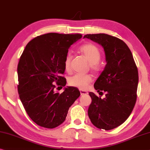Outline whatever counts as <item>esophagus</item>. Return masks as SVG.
<instances>
[{
	"mask_svg": "<svg viewBox=\"0 0 150 150\" xmlns=\"http://www.w3.org/2000/svg\"><path fill=\"white\" fill-rule=\"evenodd\" d=\"M79 91H80V93H81V96H83V95L88 94V92L86 91H84V90L80 89Z\"/></svg>",
	"mask_w": 150,
	"mask_h": 150,
	"instance_id": "34e87169",
	"label": "esophagus"
}]
</instances>
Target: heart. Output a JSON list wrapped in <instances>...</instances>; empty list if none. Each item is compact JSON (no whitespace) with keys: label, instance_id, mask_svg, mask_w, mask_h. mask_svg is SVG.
<instances>
[{"label":"heart","instance_id":"heart-1","mask_svg":"<svg viewBox=\"0 0 150 150\" xmlns=\"http://www.w3.org/2000/svg\"><path fill=\"white\" fill-rule=\"evenodd\" d=\"M78 51L81 53L87 60L91 64V68L95 72H97L100 69L99 61L101 59V51L96 45L92 43H85L81 45L78 49ZM72 57L68 54L64 60V67L67 72L71 71V62ZM93 76L91 74L79 75L77 74L72 76L69 79V84L71 86L77 87L78 89L85 90L88 88L93 81Z\"/></svg>","mask_w":150,"mask_h":150}]
</instances>
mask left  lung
I'll return each instance as SVG.
<instances>
[{
  "label": "left lung",
  "mask_w": 150,
  "mask_h": 150,
  "mask_svg": "<svg viewBox=\"0 0 150 150\" xmlns=\"http://www.w3.org/2000/svg\"><path fill=\"white\" fill-rule=\"evenodd\" d=\"M103 47L107 64L94 87L102 99L89 92L92 101L88 109L91 123L99 129H113L129 117L137 99L138 71L127 45L111 35L99 33L85 35ZM102 94H101L100 93Z\"/></svg>",
  "instance_id": "obj_1"
}]
</instances>
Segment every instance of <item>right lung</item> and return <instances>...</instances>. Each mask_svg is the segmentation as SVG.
<instances>
[{"label":"right lung","mask_w":150,"mask_h":150,"mask_svg":"<svg viewBox=\"0 0 150 150\" xmlns=\"http://www.w3.org/2000/svg\"><path fill=\"white\" fill-rule=\"evenodd\" d=\"M81 37V34L55 33L40 35L28 42L21 54L18 93L26 112L39 126L53 129L61 125L80 96L75 87L65 88L61 94L54 93V83L65 86L64 60L71 45Z\"/></svg>","instance_id":"obj_1"}]
</instances>
